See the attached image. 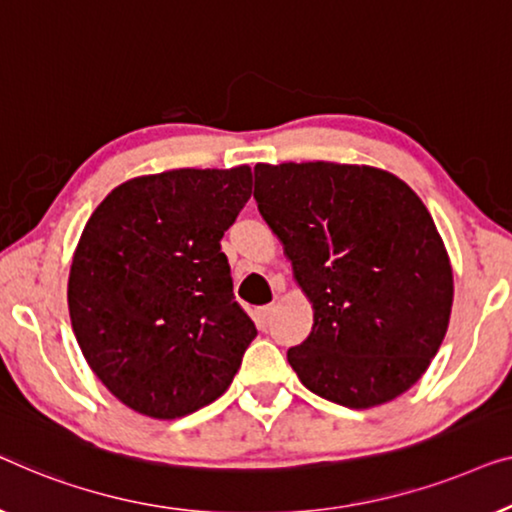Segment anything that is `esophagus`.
<instances>
[{
    "instance_id": "obj_1",
    "label": "esophagus",
    "mask_w": 512,
    "mask_h": 512,
    "mask_svg": "<svg viewBox=\"0 0 512 512\" xmlns=\"http://www.w3.org/2000/svg\"><path fill=\"white\" fill-rule=\"evenodd\" d=\"M273 313H276V304H266V306H259V308H257V311H255V320H257L259 329L269 327Z\"/></svg>"
}]
</instances>
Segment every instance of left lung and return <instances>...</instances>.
<instances>
[{
    "instance_id": "obj_1",
    "label": "left lung",
    "mask_w": 512,
    "mask_h": 512,
    "mask_svg": "<svg viewBox=\"0 0 512 512\" xmlns=\"http://www.w3.org/2000/svg\"><path fill=\"white\" fill-rule=\"evenodd\" d=\"M257 208L283 243L313 329L287 362L318 397L373 408L410 390L448 331L452 264L422 199L369 164L255 167Z\"/></svg>"
}]
</instances>
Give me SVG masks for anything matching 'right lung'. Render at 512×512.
I'll list each match as a JSON object with an SVG mask.
<instances>
[{"label": "right lung", "instance_id": "right-lung-1", "mask_svg": "<svg viewBox=\"0 0 512 512\" xmlns=\"http://www.w3.org/2000/svg\"><path fill=\"white\" fill-rule=\"evenodd\" d=\"M253 194L248 164L120 183L95 208L69 271V315L95 376L155 420L232 385L257 329L234 301L220 239Z\"/></svg>", "mask_w": 512, "mask_h": 512}]
</instances>
